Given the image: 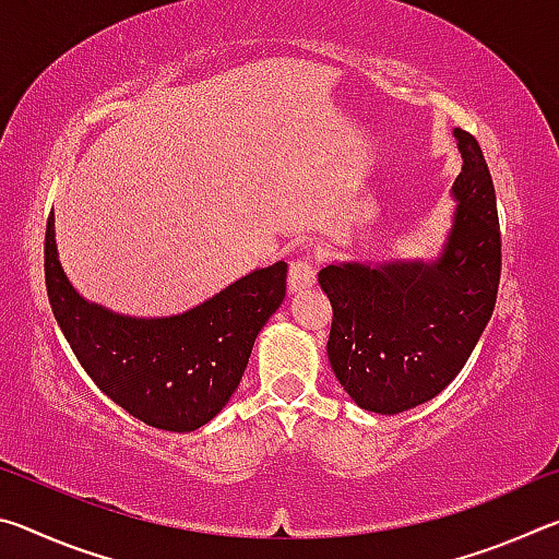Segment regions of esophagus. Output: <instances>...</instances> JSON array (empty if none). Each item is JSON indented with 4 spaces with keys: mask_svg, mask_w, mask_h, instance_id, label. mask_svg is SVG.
<instances>
[{
    "mask_svg": "<svg viewBox=\"0 0 559 559\" xmlns=\"http://www.w3.org/2000/svg\"><path fill=\"white\" fill-rule=\"evenodd\" d=\"M316 286V269L313 263H310L308 257H300L296 261H290V269H288V290L290 293H300L306 288H313Z\"/></svg>",
    "mask_w": 559,
    "mask_h": 559,
    "instance_id": "34e87169",
    "label": "esophagus"
}]
</instances>
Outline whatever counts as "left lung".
I'll return each mask as SVG.
<instances>
[{"label":"left lung","instance_id":"obj_1","mask_svg":"<svg viewBox=\"0 0 559 559\" xmlns=\"http://www.w3.org/2000/svg\"><path fill=\"white\" fill-rule=\"evenodd\" d=\"M463 157L447 243L431 261H345L318 273L333 306L328 359L357 406L400 414L453 382L484 335L500 281L496 189L476 138Z\"/></svg>","mask_w":559,"mask_h":559}]
</instances>
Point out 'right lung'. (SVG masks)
Instances as JSON below:
<instances>
[{
	"label": "right lung",
	"mask_w": 559,
	"mask_h": 559,
	"mask_svg": "<svg viewBox=\"0 0 559 559\" xmlns=\"http://www.w3.org/2000/svg\"><path fill=\"white\" fill-rule=\"evenodd\" d=\"M44 273L56 323L98 390L147 427L185 433L210 424L231 400L257 335L286 298L288 266L251 271L179 316H120L73 288L51 214Z\"/></svg>",
	"instance_id": "add662e5"
}]
</instances>
